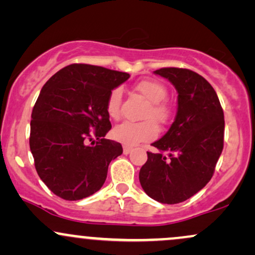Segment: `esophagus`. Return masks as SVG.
Segmentation results:
<instances>
[{
  "label": "esophagus",
  "mask_w": 255,
  "mask_h": 255,
  "mask_svg": "<svg viewBox=\"0 0 255 255\" xmlns=\"http://www.w3.org/2000/svg\"><path fill=\"white\" fill-rule=\"evenodd\" d=\"M131 150H133V148H131L130 146H124V153L125 154H128Z\"/></svg>",
  "instance_id": "1"
}]
</instances>
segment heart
<instances>
[{
    "label": "heart",
    "mask_w": 255,
    "mask_h": 255,
    "mask_svg": "<svg viewBox=\"0 0 255 255\" xmlns=\"http://www.w3.org/2000/svg\"><path fill=\"white\" fill-rule=\"evenodd\" d=\"M135 90L148 101L141 122L126 121L113 129L114 139L127 146H133L144 141H151L158 134L156 121L159 125L168 124L171 118V108L164 99L168 90L162 83L156 80H142L135 85ZM121 108V90L114 89L107 101V111L110 118L118 119ZM155 121L153 122V120Z\"/></svg>",
    "instance_id": "obj_1"
}]
</instances>
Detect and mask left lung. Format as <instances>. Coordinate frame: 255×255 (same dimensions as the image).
Returning <instances> with one entry per match:
<instances>
[{
  "mask_svg": "<svg viewBox=\"0 0 255 255\" xmlns=\"http://www.w3.org/2000/svg\"><path fill=\"white\" fill-rule=\"evenodd\" d=\"M176 89L177 114L171 127L147 152L139 180L146 194L162 204H178L211 180L223 150L224 114L206 79L186 68L157 69Z\"/></svg>",
  "mask_w": 255,
  "mask_h": 255,
  "instance_id": "obj_1",
  "label": "left lung"
}]
</instances>
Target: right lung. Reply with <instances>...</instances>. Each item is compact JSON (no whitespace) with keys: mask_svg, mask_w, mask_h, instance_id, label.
I'll return each mask as SVG.
<instances>
[{"mask_svg":"<svg viewBox=\"0 0 255 255\" xmlns=\"http://www.w3.org/2000/svg\"><path fill=\"white\" fill-rule=\"evenodd\" d=\"M128 78L73 63L43 86L32 110L30 148L40 180L57 197L80 200L99 191L110 162L124 152L120 142L104 136L111 129L109 93Z\"/></svg>","mask_w":255,"mask_h":255,"instance_id":"1","label":"right lung"}]
</instances>
